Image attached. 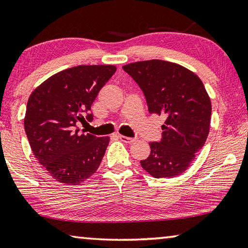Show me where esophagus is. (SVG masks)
<instances>
[{
  "label": "esophagus",
  "instance_id": "34e87169",
  "mask_svg": "<svg viewBox=\"0 0 248 248\" xmlns=\"http://www.w3.org/2000/svg\"><path fill=\"white\" fill-rule=\"evenodd\" d=\"M119 139L121 141H124V143H133L136 141L135 138H129V137H125V136H121L119 135Z\"/></svg>",
  "mask_w": 248,
  "mask_h": 248
}]
</instances>
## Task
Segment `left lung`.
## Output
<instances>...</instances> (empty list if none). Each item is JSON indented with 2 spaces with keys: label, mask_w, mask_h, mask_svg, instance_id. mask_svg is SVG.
Listing matches in <instances>:
<instances>
[{
  "label": "left lung",
  "mask_w": 248,
  "mask_h": 248,
  "mask_svg": "<svg viewBox=\"0 0 248 248\" xmlns=\"http://www.w3.org/2000/svg\"><path fill=\"white\" fill-rule=\"evenodd\" d=\"M147 100L149 112L166 117L162 139L150 142L141 167L153 178H173L190 168L210 132L212 105L199 76L175 62L151 60L123 66Z\"/></svg>",
  "instance_id": "8db88e82"
}]
</instances>
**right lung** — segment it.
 I'll list each match as a JSON object with an SVG mask.
<instances>
[{"instance_id": "add662e5", "label": "right lung", "mask_w": 248, "mask_h": 248, "mask_svg": "<svg viewBox=\"0 0 248 248\" xmlns=\"http://www.w3.org/2000/svg\"><path fill=\"white\" fill-rule=\"evenodd\" d=\"M116 70L113 65L76 66L50 76L31 93L27 139L35 158L60 183L78 186L100 166L109 137L79 133L76 123L93 120L92 105Z\"/></svg>"}]
</instances>
